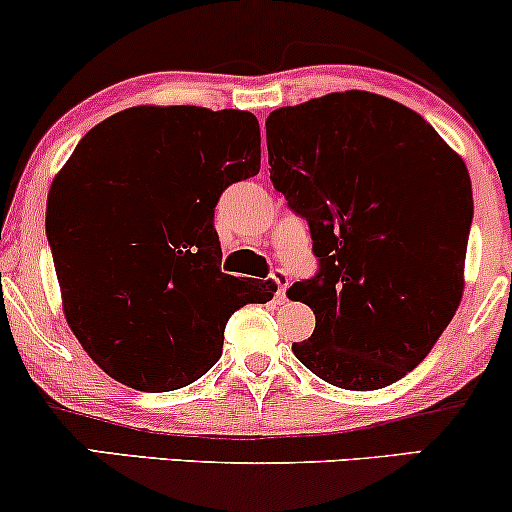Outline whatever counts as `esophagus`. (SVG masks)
<instances>
[{
    "label": "esophagus",
    "instance_id": "34e87169",
    "mask_svg": "<svg viewBox=\"0 0 512 512\" xmlns=\"http://www.w3.org/2000/svg\"><path fill=\"white\" fill-rule=\"evenodd\" d=\"M272 279H274V284H276V296L284 298L286 296V289H289V284H291L289 272H286V269H274Z\"/></svg>",
    "mask_w": 512,
    "mask_h": 512
}]
</instances>
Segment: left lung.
<instances>
[{
	"label": "left lung",
	"instance_id": "1",
	"mask_svg": "<svg viewBox=\"0 0 512 512\" xmlns=\"http://www.w3.org/2000/svg\"><path fill=\"white\" fill-rule=\"evenodd\" d=\"M269 180L308 221L317 274L289 298L315 330L293 354L325 383L380 390L450 325L472 226L467 166L407 105L330 93L267 117Z\"/></svg>",
	"mask_w": 512,
	"mask_h": 512
}]
</instances>
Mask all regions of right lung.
<instances>
[{"mask_svg":"<svg viewBox=\"0 0 512 512\" xmlns=\"http://www.w3.org/2000/svg\"><path fill=\"white\" fill-rule=\"evenodd\" d=\"M257 173L260 122L245 110L139 105L76 144L45 231L69 327L117 383H195L221 358L228 317L272 301V279L221 272L214 228L221 192Z\"/></svg>","mask_w":512,"mask_h":512,"instance_id":"right-lung-1","label":"right lung"}]
</instances>
